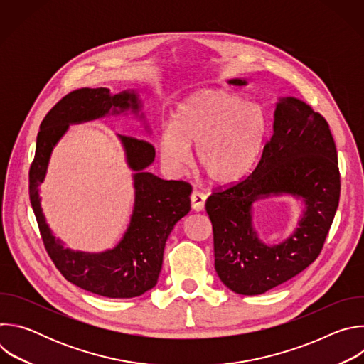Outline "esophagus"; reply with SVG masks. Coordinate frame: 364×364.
<instances>
[{
	"mask_svg": "<svg viewBox=\"0 0 364 364\" xmlns=\"http://www.w3.org/2000/svg\"><path fill=\"white\" fill-rule=\"evenodd\" d=\"M190 201H191V207L194 212H201L204 209V204H205V196L200 191H193L190 196Z\"/></svg>",
	"mask_w": 364,
	"mask_h": 364,
	"instance_id": "obj_1",
	"label": "esophagus"
}]
</instances>
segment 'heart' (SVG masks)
I'll use <instances>...</instances> for the list:
<instances>
[{
    "mask_svg": "<svg viewBox=\"0 0 364 364\" xmlns=\"http://www.w3.org/2000/svg\"><path fill=\"white\" fill-rule=\"evenodd\" d=\"M268 118L257 103L223 87H205L183 99L173 124L163 128L160 159L166 168L180 173L196 146L198 170L218 186L246 178L261 157Z\"/></svg>",
    "mask_w": 364,
    "mask_h": 364,
    "instance_id": "heart-1",
    "label": "heart"
}]
</instances>
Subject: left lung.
<instances>
[{"label":"left lung","instance_id":"left-lung-1","mask_svg":"<svg viewBox=\"0 0 364 364\" xmlns=\"http://www.w3.org/2000/svg\"><path fill=\"white\" fill-rule=\"evenodd\" d=\"M281 195L299 199L304 210L287 240L265 244L252 228V203ZM338 200L337 149L327 121L298 97H279L272 136L253 173L205 201L220 281L236 294L259 295L302 272L320 255Z\"/></svg>","mask_w":364,"mask_h":364}]
</instances>
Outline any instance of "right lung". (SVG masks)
Here are the masks:
<instances>
[{"mask_svg": "<svg viewBox=\"0 0 364 364\" xmlns=\"http://www.w3.org/2000/svg\"><path fill=\"white\" fill-rule=\"evenodd\" d=\"M141 111L142 102L135 89L115 95L108 87H82L70 92L43 119L30 167V201L48 256L69 282L100 296L134 298L155 287L163 267L166 242L176 223L190 212L191 186L145 171L155 159L154 146L145 139L118 135L127 164L134 171V209L129 225L112 249L83 252L65 247L48 228L41 209L40 184L46 178L51 152L69 125L129 112L144 122L149 134Z\"/></svg>", "mask_w": 364, "mask_h": 364, "instance_id": "obj_1", "label": "right lung"}]
</instances>
